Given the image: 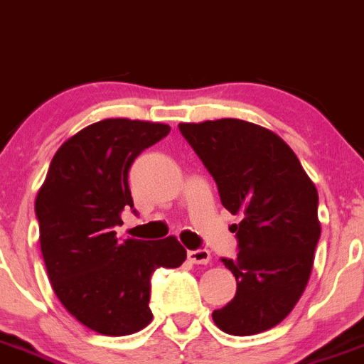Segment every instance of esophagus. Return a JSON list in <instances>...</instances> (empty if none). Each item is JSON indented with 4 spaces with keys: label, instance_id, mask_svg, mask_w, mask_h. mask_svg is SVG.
Listing matches in <instances>:
<instances>
[{
    "label": "esophagus",
    "instance_id": "1",
    "mask_svg": "<svg viewBox=\"0 0 364 364\" xmlns=\"http://www.w3.org/2000/svg\"><path fill=\"white\" fill-rule=\"evenodd\" d=\"M188 260H191L192 264H201V265L210 264V251H207V249L188 251Z\"/></svg>",
    "mask_w": 364,
    "mask_h": 364
}]
</instances>
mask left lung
<instances>
[{"instance_id": "1", "label": "left lung", "mask_w": 364, "mask_h": 364, "mask_svg": "<svg viewBox=\"0 0 364 364\" xmlns=\"http://www.w3.org/2000/svg\"><path fill=\"white\" fill-rule=\"evenodd\" d=\"M179 129L216 181L221 205L240 216L238 257L221 258L236 295L214 309V322L240 337L271 330L308 286L321 238L317 188L295 151L264 126L218 119Z\"/></svg>"}]
</instances>
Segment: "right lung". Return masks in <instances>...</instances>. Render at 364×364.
Wrapping results in <instances>:
<instances>
[{
    "instance_id": "add662e5",
    "label": "right lung",
    "mask_w": 364,
    "mask_h": 364,
    "mask_svg": "<svg viewBox=\"0 0 364 364\" xmlns=\"http://www.w3.org/2000/svg\"><path fill=\"white\" fill-rule=\"evenodd\" d=\"M168 132L163 122L132 119L86 126L58 148L38 191L50 286L69 314L97 333L122 337L148 326L151 273L186 260L176 236L119 242L113 230L122 225V210L134 208L129 166Z\"/></svg>"
}]
</instances>
